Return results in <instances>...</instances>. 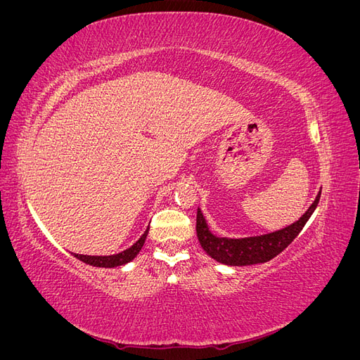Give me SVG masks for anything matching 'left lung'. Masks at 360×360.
<instances>
[{
  "mask_svg": "<svg viewBox=\"0 0 360 360\" xmlns=\"http://www.w3.org/2000/svg\"><path fill=\"white\" fill-rule=\"evenodd\" d=\"M320 195L321 191H319L317 197H315L314 202L309 205V209L296 222L274 233L250 237H221L213 234L201 209H198L197 236L200 245L205 250L207 255L225 266L242 267L266 263V261H270L271 258L281 254L299 236L304 224L309 221L311 214L317 209Z\"/></svg>",
  "mask_w": 360,
  "mask_h": 360,
  "instance_id": "8db88e82",
  "label": "left lung"
}]
</instances>
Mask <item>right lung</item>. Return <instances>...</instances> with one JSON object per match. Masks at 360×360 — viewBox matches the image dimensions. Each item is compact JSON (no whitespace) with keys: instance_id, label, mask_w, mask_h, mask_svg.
<instances>
[{"instance_id":"add662e5","label":"right lung","mask_w":360,"mask_h":360,"mask_svg":"<svg viewBox=\"0 0 360 360\" xmlns=\"http://www.w3.org/2000/svg\"><path fill=\"white\" fill-rule=\"evenodd\" d=\"M147 234H148V228L132 246L122 250V252L114 254V255H81V254H73V257L78 258L79 261H82V263L90 264L93 267L112 269V267H118V266H124V264L130 263V261H132L134 258H136V255L139 254V250L143 249V246L146 243Z\"/></svg>"}]
</instances>
